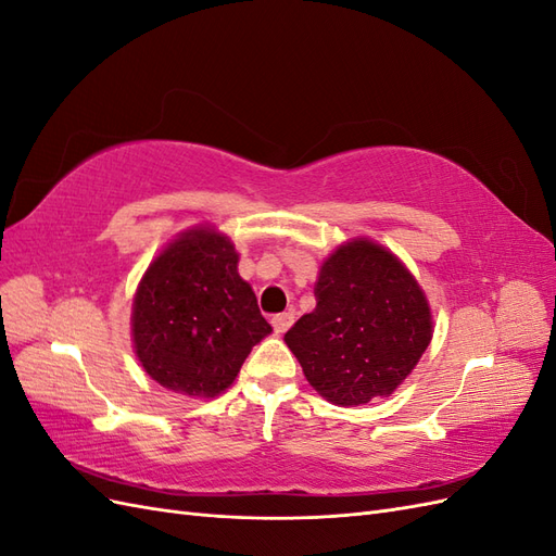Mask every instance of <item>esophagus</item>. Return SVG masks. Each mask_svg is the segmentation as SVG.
Returning a JSON list of instances; mask_svg holds the SVG:
<instances>
[{
	"instance_id": "1",
	"label": "esophagus",
	"mask_w": 556,
	"mask_h": 556,
	"mask_svg": "<svg viewBox=\"0 0 556 556\" xmlns=\"http://www.w3.org/2000/svg\"><path fill=\"white\" fill-rule=\"evenodd\" d=\"M292 323H294V313H292V311L278 313V315L271 317V325H274L276 333H285V331H288V329L292 327Z\"/></svg>"
}]
</instances>
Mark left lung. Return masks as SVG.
<instances>
[{
	"mask_svg": "<svg viewBox=\"0 0 556 556\" xmlns=\"http://www.w3.org/2000/svg\"><path fill=\"white\" fill-rule=\"evenodd\" d=\"M431 341L417 280L371 241L341 245L319 268L315 311L285 333L315 390L339 406L392 394Z\"/></svg>",
	"mask_w": 556,
	"mask_h": 556,
	"instance_id": "left-lung-1",
	"label": "left lung"
}]
</instances>
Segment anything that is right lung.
Returning <instances> with one entry per match:
<instances>
[{
    "label": "right lung",
    "mask_w": 556,
    "mask_h": 556,
    "mask_svg": "<svg viewBox=\"0 0 556 556\" xmlns=\"http://www.w3.org/2000/svg\"><path fill=\"white\" fill-rule=\"evenodd\" d=\"M237 264L227 237L194 229L148 266L134 296V348L166 390L217 396L271 331Z\"/></svg>",
    "instance_id": "obj_1"
}]
</instances>
